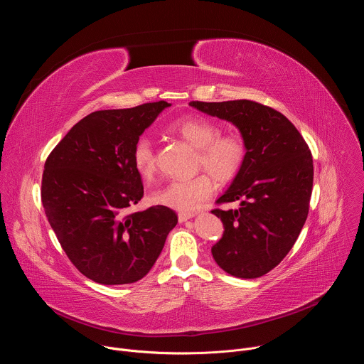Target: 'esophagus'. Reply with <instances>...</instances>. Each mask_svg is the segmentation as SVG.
Here are the masks:
<instances>
[{"label": "esophagus", "mask_w": 364, "mask_h": 364, "mask_svg": "<svg viewBox=\"0 0 364 364\" xmlns=\"http://www.w3.org/2000/svg\"><path fill=\"white\" fill-rule=\"evenodd\" d=\"M196 216V213H184V212H180L178 213V222L183 223V222H187L188 219H193Z\"/></svg>", "instance_id": "esophagus-1"}]
</instances>
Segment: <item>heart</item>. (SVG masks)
<instances>
[{"label":"heart","instance_id":"1","mask_svg":"<svg viewBox=\"0 0 364 364\" xmlns=\"http://www.w3.org/2000/svg\"><path fill=\"white\" fill-rule=\"evenodd\" d=\"M167 131L196 148V168L204 170L187 180H173L152 194V200L170 209L190 213L215 191V181L228 184L243 170L247 160V144L240 134L222 132V127L205 117L187 115L173 121ZM132 164L136 173L149 180L157 171V159L151 141L141 136L132 148Z\"/></svg>","mask_w":364,"mask_h":364}]
</instances>
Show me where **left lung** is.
Instances as JSON below:
<instances>
[{
	"label": "left lung",
	"mask_w": 364,
	"mask_h": 364,
	"mask_svg": "<svg viewBox=\"0 0 364 364\" xmlns=\"http://www.w3.org/2000/svg\"><path fill=\"white\" fill-rule=\"evenodd\" d=\"M190 105L230 121L247 144L243 170L216 201H239L240 207L212 210L225 225L212 255L233 277H262L281 264L306 220L314 180L309 146L287 117L259 102L193 100Z\"/></svg>",
	"instance_id": "1"
}]
</instances>
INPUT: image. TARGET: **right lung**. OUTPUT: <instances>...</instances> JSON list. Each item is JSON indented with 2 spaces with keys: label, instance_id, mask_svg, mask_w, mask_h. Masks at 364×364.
Masks as SVG:
<instances>
[{
  "label": "right lung",
  "instance_id": "right-lung-1",
  "mask_svg": "<svg viewBox=\"0 0 364 364\" xmlns=\"http://www.w3.org/2000/svg\"><path fill=\"white\" fill-rule=\"evenodd\" d=\"M166 100L96 111L48 154L41 178L47 220L76 269L102 285L144 278L178 218L166 205L127 213L144 196L132 148Z\"/></svg>",
  "mask_w": 364,
  "mask_h": 364
}]
</instances>
